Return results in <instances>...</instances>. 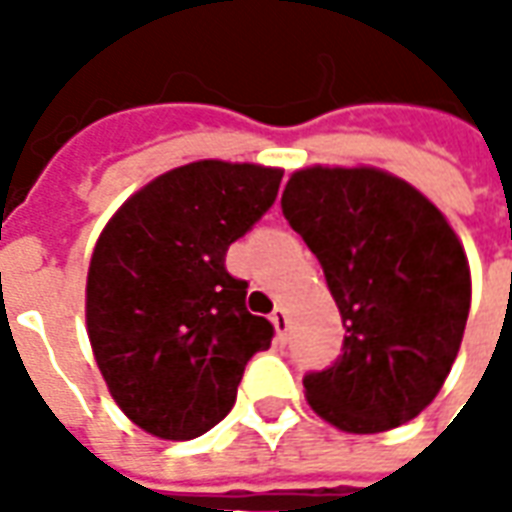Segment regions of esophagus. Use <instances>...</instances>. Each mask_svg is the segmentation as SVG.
Returning a JSON list of instances; mask_svg holds the SVG:
<instances>
[{"instance_id":"1","label":"esophagus","mask_w":512,"mask_h":512,"mask_svg":"<svg viewBox=\"0 0 512 512\" xmlns=\"http://www.w3.org/2000/svg\"><path fill=\"white\" fill-rule=\"evenodd\" d=\"M271 323H274V329H277L279 337H285V334H288L290 318H288V312L282 310V307H277V310L271 312Z\"/></svg>"}]
</instances>
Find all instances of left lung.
<instances>
[{"mask_svg":"<svg viewBox=\"0 0 512 512\" xmlns=\"http://www.w3.org/2000/svg\"><path fill=\"white\" fill-rule=\"evenodd\" d=\"M282 213L321 260L345 326L343 356L304 376L307 403L345 433H384L433 403L472 304L447 216L376 167L296 169Z\"/></svg>","mask_w":512,"mask_h":512,"instance_id":"obj_1","label":"left lung"}]
</instances>
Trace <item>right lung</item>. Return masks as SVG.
<instances>
[{
    "instance_id": "right-lung-1",
    "label": "right lung",
    "mask_w": 512,
    "mask_h": 512,
    "mask_svg": "<svg viewBox=\"0 0 512 512\" xmlns=\"http://www.w3.org/2000/svg\"><path fill=\"white\" fill-rule=\"evenodd\" d=\"M279 167L202 158L131 194L98 235L87 334L109 395L150 436L189 441L222 422L274 326L227 274L233 241L274 205Z\"/></svg>"
}]
</instances>
